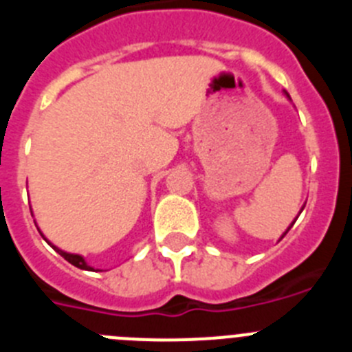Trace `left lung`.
Instances as JSON below:
<instances>
[{
  "mask_svg": "<svg viewBox=\"0 0 352 352\" xmlns=\"http://www.w3.org/2000/svg\"><path fill=\"white\" fill-rule=\"evenodd\" d=\"M285 95H287V93H285ZM287 98H291V96H289V95H287ZM303 208H305V206H303ZM301 211H303V210H301ZM294 222H296V220H294ZM291 227H292V223H291ZM291 227H289V229H291ZM289 229H287V231H289ZM287 231H285V232H284V234H282V238H284V236H285V234H287Z\"/></svg>",
  "mask_w": 352,
  "mask_h": 352,
  "instance_id": "8db88e82",
  "label": "left lung"
}]
</instances>
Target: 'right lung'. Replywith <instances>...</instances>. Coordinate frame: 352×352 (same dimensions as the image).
Instances as JSON below:
<instances>
[{
    "instance_id": "add662e5",
    "label": "right lung",
    "mask_w": 352,
    "mask_h": 352,
    "mask_svg": "<svg viewBox=\"0 0 352 352\" xmlns=\"http://www.w3.org/2000/svg\"><path fill=\"white\" fill-rule=\"evenodd\" d=\"M40 234H42V232H40ZM42 236H43V234H42ZM45 241H47V239H45ZM52 248H54V250L58 252V254H60L61 257H65V259H67L68 263L74 264L76 268H80V270H93L91 266H88V264H86V261H84V257L79 256V254H68V252L60 250V248L54 247V245H52Z\"/></svg>"
}]
</instances>
